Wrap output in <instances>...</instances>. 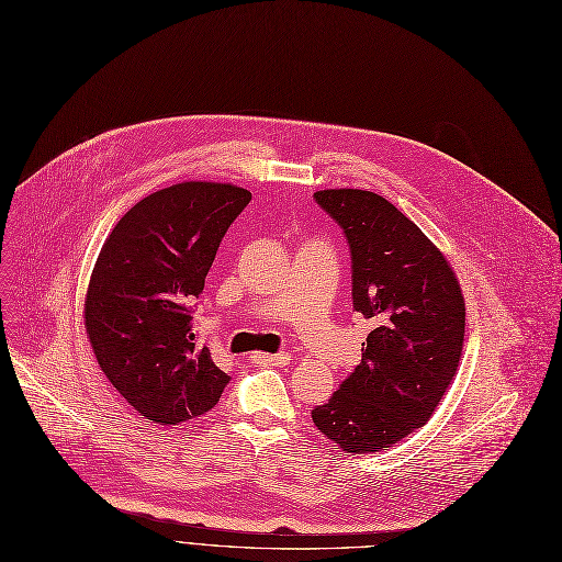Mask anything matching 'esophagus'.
<instances>
[{
  "instance_id": "1",
  "label": "esophagus",
  "mask_w": 562,
  "mask_h": 562,
  "mask_svg": "<svg viewBox=\"0 0 562 562\" xmlns=\"http://www.w3.org/2000/svg\"><path fill=\"white\" fill-rule=\"evenodd\" d=\"M251 363H258V366H272V368H283L290 363V357L288 355H262V352H256L249 357Z\"/></svg>"
}]
</instances>
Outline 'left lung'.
Returning <instances> with one entry per match:
<instances>
[{
	"instance_id": "8db88e82",
	"label": "left lung",
	"mask_w": 562,
	"mask_h": 562,
	"mask_svg": "<svg viewBox=\"0 0 562 562\" xmlns=\"http://www.w3.org/2000/svg\"><path fill=\"white\" fill-rule=\"evenodd\" d=\"M313 199L345 233L352 304L375 329L361 363L311 416L342 450L380 452L430 420L456 378L464 297L441 251L384 196L325 190Z\"/></svg>"
}]
</instances>
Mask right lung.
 Instances as JSON below:
<instances>
[{"label": "right lung", "mask_w": 562, "mask_h": 562, "mask_svg": "<svg viewBox=\"0 0 562 562\" xmlns=\"http://www.w3.org/2000/svg\"><path fill=\"white\" fill-rule=\"evenodd\" d=\"M251 192L180 182L132 205L106 237L87 292L102 372L144 418L178 425L210 412L231 382L199 345L194 300Z\"/></svg>", "instance_id": "add662e5"}]
</instances>
